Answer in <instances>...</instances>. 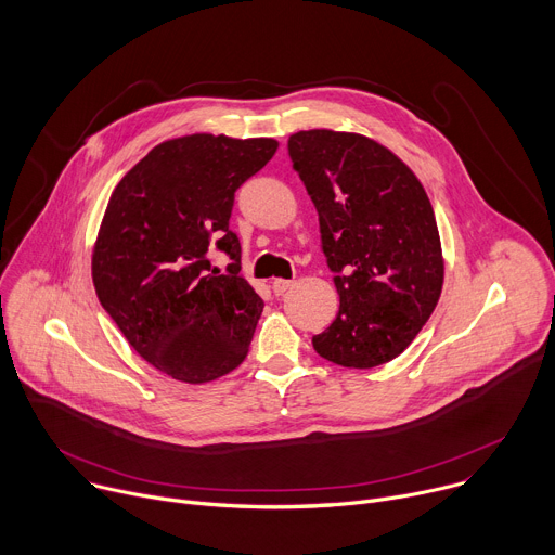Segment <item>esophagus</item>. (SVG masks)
<instances>
[{"label":"esophagus","mask_w":555,"mask_h":555,"mask_svg":"<svg viewBox=\"0 0 555 555\" xmlns=\"http://www.w3.org/2000/svg\"><path fill=\"white\" fill-rule=\"evenodd\" d=\"M292 285H294V281H289V279H274V281H272V292H274L276 296H281V294H285Z\"/></svg>","instance_id":"34e87169"}]
</instances>
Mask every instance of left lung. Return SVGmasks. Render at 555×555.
<instances>
[{"label":"left lung","instance_id":"8db88e82","mask_svg":"<svg viewBox=\"0 0 555 555\" xmlns=\"http://www.w3.org/2000/svg\"><path fill=\"white\" fill-rule=\"evenodd\" d=\"M292 165L319 210L323 253L340 296L336 321L311 345L347 369L398 358L441 296L437 219L417 176L379 142L309 129L287 140Z\"/></svg>","mask_w":555,"mask_h":555}]
</instances>
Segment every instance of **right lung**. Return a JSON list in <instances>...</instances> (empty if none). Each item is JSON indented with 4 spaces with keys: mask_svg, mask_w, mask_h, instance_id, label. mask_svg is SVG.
<instances>
[{
    "mask_svg": "<svg viewBox=\"0 0 555 555\" xmlns=\"http://www.w3.org/2000/svg\"><path fill=\"white\" fill-rule=\"evenodd\" d=\"M276 149L274 138H173L109 197L92 255L96 296L129 345L173 379L204 384L248 356L263 300L240 276L228 221L236 189ZM215 247L235 261L225 275L209 268Z\"/></svg>",
    "mask_w": 555,
    "mask_h": 555,
    "instance_id": "1",
    "label": "right lung"
}]
</instances>
